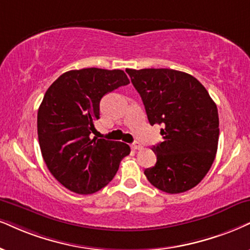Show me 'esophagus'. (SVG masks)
<instances>
[{
	"label": "esophagus",
	"mask_w": 250,
	"mask_h": 250,
	"mask_svg": "<svg viewBox=\"0 0 250 250\" xmlns=\"http://www.w3.org/2000/svg\"><path fill=\"white\" fill-rule=\"evenodd\" d=\"M131 148L134 149V150H137V149L143 148V146H141V144H139V143H133V144L131 145Z\"/></svg>",
	"instance_id": "esophagus-1"
}]
</instances>
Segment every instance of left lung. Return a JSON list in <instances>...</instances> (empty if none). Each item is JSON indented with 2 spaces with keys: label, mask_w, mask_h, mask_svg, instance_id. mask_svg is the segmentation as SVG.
<instances>
[{
  "label": "left lung",
  "mask_w": 250,
  "mask_h": 250,
  "mask_svg": "<svg viewBox=\"0 0 250 250\" xmlns=\"http://www.w3.org/2000/svg\"><path fill=\"white\" fill-rule=\"evenodd\" d=\"M144 102L150 125H163V141L153 146L147 180L168 193L196 187L214 161L219 116L204 85L190 74L168 68L126 69Z\"/></svg>",
  "instance_id": "1"
}]
</instances>
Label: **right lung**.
Listing matches in <instances>:
<instances>
[{"label":"right lung","mask_w":250,"mask_h":250,"mask_svg":"<svg viewBox=\"0 0 250 250\" xmlns=\"http://www.w3.org/2000/svg\"><path fill=\"white\" fill-rule=\"evenodd\" d=\"M128 83L120 69L83 68L63 73L45 92L37 117L40 150L51 174L73 192L101 190L130 154L127 144L90 139L102 97Z\"/></svg>","instance_id":"obj_1"}]
</instances>
